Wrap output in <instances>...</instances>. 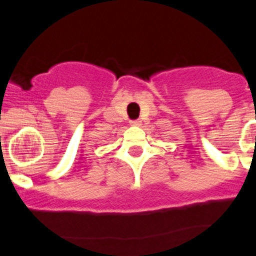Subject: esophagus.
Here are the masks:
<instances>
[{"label":"esophagus","instance_id":"1","mask_svg":"<svg viewBox=\"0 0 256 256\" xmlns=\"http://www.w3.org/2000/svg\"><path fill=\"white\" fill-rule=\"evenodd\" d=\"M130 124L132 126H140V125H141V121H140V120H131Z\"/></svg>","mask_w":256,"mask_h":256}]
</instances>
